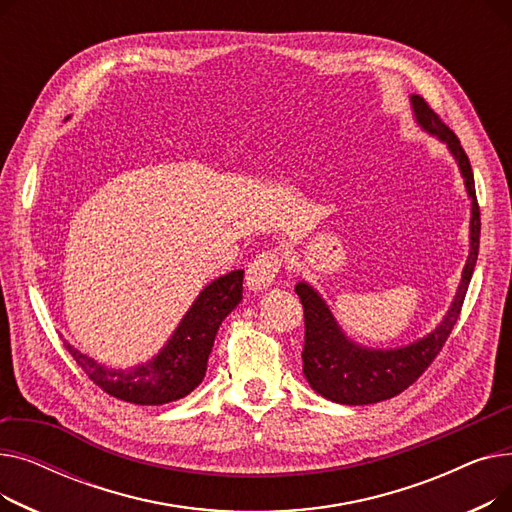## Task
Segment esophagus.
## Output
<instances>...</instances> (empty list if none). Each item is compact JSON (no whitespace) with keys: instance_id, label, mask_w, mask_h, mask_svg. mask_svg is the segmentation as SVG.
Listing matches in <instances>:
<instances>
[{"instance_id":"obj_1","label":"esophagus","mask_w":512,"mask_h":512,"mask_svg":"<svg viewBox=\"0 0 512 512\" xmlns=\"http://www.w3.org/2000/svg\"><path fill=\"white\" fill-rule=\"evenodd\" d=\"M282 270V253L278 249L261 251L247 267V286L251 290H263L272 286Z\"/></svg>"}]
</instances>
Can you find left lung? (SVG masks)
I'll return each instance as SVG.
<instances>
[{
  "mask_svg": "<svg viewBox=\"0 0 512 512\" xmlns=\"http://www.w3.org/2000/svg\"><path fill=\"white\" fill-rule=\"evenodd\" d=\"M411 105L417 124L446 143L465 178L467 193L471 197L469 257L459 290H456V297L442 324L425 338L407 346L390 348V351H373V348H363L348 340L324 299L307 282L294 286V292L299 294L305 309V346L301 355L303 373L317 394L340 402V405H373V402L388 400L415 384L421 378V373L438 357L456 319H459L475 270L481 218L469 157L461 147V141L456 139V134L442 122V118L427 105L423 97L411 95Z\"/></svg>",
  "mask_w": 512,
  "mask_h": 512,
  "instance_id": "left-lung-1",
  "label": "left lung"
}]
</instances>
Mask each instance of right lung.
Returning <instances> with one entry per match:
<instances>
[{
    "label": "right lung",
    "mask_w": 512,
    "mask_h": 512,
    "mask_svg": "<svg viewBox=\"0 0 512 512\" xmlns=\"http://www.w3.org/2000/svg\"><path fill=\"white\" fill-rule=\"evenodd\" d=\"M242 276L245 272L234 270L207 284L168 344L145 365L130 369L105 367L66 342L68 353L95 386L132 405H166L184 398L205 378L215 334L242 299Z\"/></svg>",
    "instance_id": "right-lung-1"
}]
</instances>
